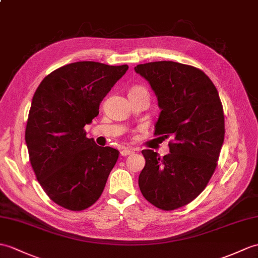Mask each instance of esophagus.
Segmentation results:
<instances>
[{
    "mask_svg": "<svg viewBox=\"0 0 258 258\" xmlns=\"http://www.w3.org/2000/svg\"><path fill=\"white\" fill-rule=\"evenodd\" d=\"M131 154H133V149H131V148H124L121 152V155L123 157L128 156V155H131Z\"/></svg>",
    "mask_w": 258,
    "mask_h": 258,
    "instance_id": "obj_1",
    "label": "esophagus"
}]
</instances>
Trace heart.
<instances>
[{"mask_svg":"<svg viewBox=\"0 0 258 258\" xmlns=\"http://www.w3.org/2000/svg\"><path fill=\"white\" fill-rule=\"evenodd\" d=\"M132 90H145V89L142 88V87H135V88H133Z\"/></svg>","mask_w":258,"mask_h":258,"instance_id":"1","label":"heart"}]
</instances>
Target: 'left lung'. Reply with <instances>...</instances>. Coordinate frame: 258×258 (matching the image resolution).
Here are the masks:
<instances>
[{"label":"left lung","mask_w":258,"mask_h":258,"mask_svg":"<svg viewBox=\"0 0 258 258\" xmlns=\"http://www.w3.org/2000/svg\"><path fill=\"white\" fill-rule=\"evenodd\" d=\"M161 109L155 136L171 137L170 154H142L146 165L139 177L144 198L165 211L176 210L199 196L215 171L225 127L218 90L202 70L175 61L137 64Z\"/></svg>","instance_id":"obj_1"}]
</instances>
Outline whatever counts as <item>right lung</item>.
I'll return each mask as SVG.
<instances>
[{
	"label": "right lung",
	"instance_id": "right-lung-1",
	"mask_svg": "<svg viewBox=\"0 0 258 258\" xmlns=\"http://www.w3.org/2000/svg\"><path fill=\"white\" fill-rule=\"evenodd\" d=\"M128 69L78 61L53 70L33 97L25 141L41 188L58 206L82 211L103 192L119 152L88 139L85 126L99 114L101 101Z\"/></svg>",
	"mask_w": 258,
	"mask_h": 258
}]
</instances>
